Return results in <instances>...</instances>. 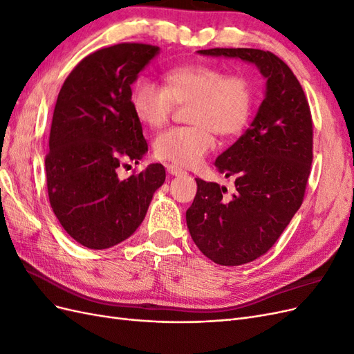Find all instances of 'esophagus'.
<instances>
[{"instance_id":"esophagus-1","label":"esophagus","mask_w":354,"mask_h":354,"mask_svg":"<svg viewBox=\"0 0 354 354\" xmlns=\"http://www.w3.org/2000/svg\"><path fill=\"white\" fill-rule=\"evenodd\" d=\"M167 171H168V174H171V176H181V174H185L183 169H181V168L177 167V165H173V164L167 165Z\"/></svg>"}]
</instances>
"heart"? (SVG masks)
<instances>
[{
    "instance_id": "obj_1",
    "label": "heart",
    "mask_w": 354,
    "mask_h": 354,
    "mask_svg": "<svg viewBox=\"0 0 354 354\" xmlns=\"http://www.w3.org/2000/svg\"><path fill=\"white\" fill-rule=\"evenodd\" d=\"M133 112L143 124L159 128L168 122L176 106H189L192 125L174 127L160 133L153 143L155 155L180 167H195L216 146L214 133L221 137L239 134L254 108V88L242 73L189 63L164 75V87L138 78L130 91Z\"/></svg>"
}]
</instances>
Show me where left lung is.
I'll use <instances>...</instances> for the list:
<instances>
[{
	"mask_svg": "<svg viewBox=\"0 0 354 354\" xmlns=\"http://www.w3.org/2000/svg\"><path fill=\"white\" fill-rule=\"evenodd\" d=\"M205 56L254 63L267 80L266 97L251 127L216 159L236 192L196 178L186 221L201 252L221 266L251 263L279 239L301 207L313 160L312 112L286 63L257 48L199 50Z\"/></svg>",
	"mask_w": 354,
	"mask_h": 354,
	"instance_id": "8db88e82",
	"label": "left lung"
}]
</instances>
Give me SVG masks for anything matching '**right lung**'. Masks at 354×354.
<instances>
[{"instance_id":"obj_1","label":"right lung","mask_w":354,"mask_h":354,"mask_svg":"<svg viewBox=\"0 0 354 354\" xmlns=\"http://www.w3.org/2000/svg\"><path fill=\"white\" fill-rule=\"evenodd\" d=\"M158 51L140 42L100 48L73 68L57 95L46 156L48 199L62 227L90 250L130 238L165 181L160 164L118 177V168L147 152L130 91Z\"/></svg>"}]
</instances>
